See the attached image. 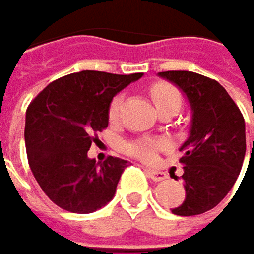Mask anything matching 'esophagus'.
Listing matches in <instances>:
<instances>
[{
  "label": "esophagus",
  "instance_id": "1",
  "mask_svg": "<svg viewBox=\"0 0 254 254\" xmlns=\"http://www.w3.org/2000/svg\"><path fill=\"white\" fill-rule=\"evenodd\" d=\"M146 174L152 180H156V182H160V180H165L166 179V173L159 171V170H154V168H146Z\"/></svg>",
  "mask_w": 254,
  "mask_h": 254
}]
</instances>
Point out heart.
<instances>
[{
    "label": "heart",
    "mask_w": 254,
    "mask_h": 254,
    "mask_svg": "<svg viewBox=\"0 0 254 254\" xmlns=\"http://www.w3.org/2000/svg\"><path fill=\"white\" fill-rule=\"evenodd\" d=\"M151 97H152V100H154L156 108H162L166 105H174L179 108L180 102H182V100H180L179 91L168 83H156L151 88ZM122 103H123V98L120 95L112 100L111 108H109V119L112 122L119 119L120 111H122ZM160 146H162V143L156 142V140L142 138V140H137V142L131 143L128 146V151L138 159L151 160L152 157H154L157 148H160Z\"/></svg>",
    "instance_id": "obj_1"
}]
</instances>
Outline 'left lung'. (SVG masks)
Segmentation results:
<instances>
[{
    "label": "left lung",
    "mask_w": 254,
    "mask_h": 254,
    "mask_svg": "<svg viewBox=\"0 0 254 254\" xmlns=\"http://www.w3.org/2000/svg\"><path fill=\"white\" fill-rule=\"evenodd\" d=\"M159 77L177 86L191 109L188 138L180 146L185 199L171 211L177 216L202 214L214 208L238 180L247 149L245 122L216 80L190 70L159 72Z\"/></svg>",
    "instance_id": "1"
}]
</instances>
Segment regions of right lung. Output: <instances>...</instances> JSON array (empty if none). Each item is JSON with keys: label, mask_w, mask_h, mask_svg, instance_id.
Returning <instances> with one entry per match:
<instances>
[{"label": "right lung", "mask_w": 254, "mask_h": 254, "mask_svg": "<svg viewBox=\"0 0 254 254\" xmlns=\"http://www.w3.org/2000/svg\"><path fill=\"white\" fill-rule=\"evenodd\" d=\"M81 70L51 83L29 105L24 140L30 170L55 205L88 214L112 200L128 162L88 157L94 134L109 123L112 98L142 78Z\"/></svg>", "instance_id": "add662e5"}]
</instances>
